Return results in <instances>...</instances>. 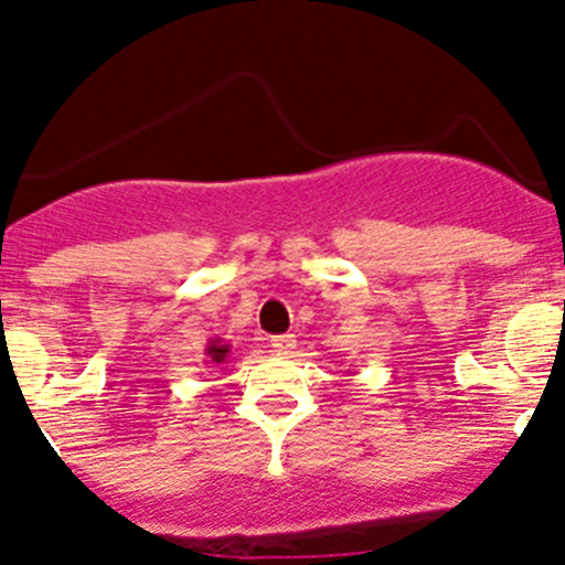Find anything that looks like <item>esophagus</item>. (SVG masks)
<instances>
[{
  "instance_id": "1",
  "label": "esophagus",
  "mask_w": 565,
  "mask_h": 565,
  "mask_svg": "<svg viewBox=\"0 0 565 565\" xmlns=\"http://www.w3.org/2000/svg\"><path fill=\"white\" fill-rule=\"evenodd\" d=\"M270 349L278 353V356H289L297 349V338L295 334H276V338L270 340Z\"/></svg>"
}]
</instances>
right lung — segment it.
<instances>
[{
	"mask_svg": "<svg viewBox=\"0 0 565 565\" xmlns=\"http://www.w3.org/2000/svg\"><path fill=\"white\" fill-rule=\"evenodd\" d=\"M203 353H206V362L212 364V367H222V364L227 362V356H231V343H225L222 338H212Z\"/></svg>",
	"mask_w": 565,
	"mask_h": 565,
	"instance_id": "add662e5",
	"label": "right lung"
}]
</instances>
